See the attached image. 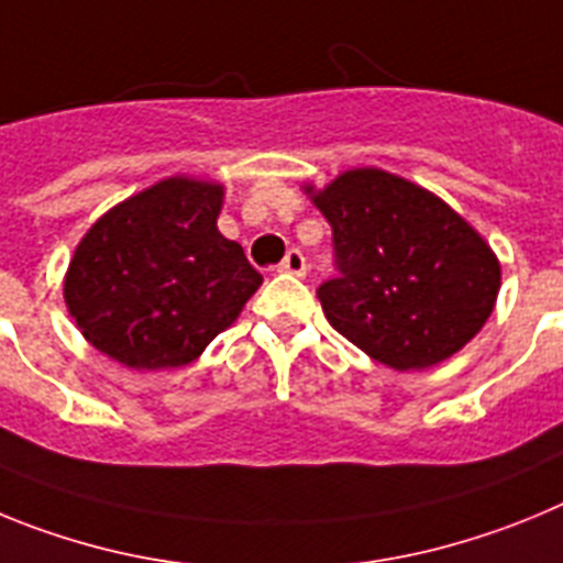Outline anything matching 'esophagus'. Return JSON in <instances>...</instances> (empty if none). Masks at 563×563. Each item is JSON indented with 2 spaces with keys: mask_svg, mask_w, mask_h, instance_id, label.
I'll use <instances>...</instances> for the list:
<instances>
[{
  "mask_svg": "<svg viewBox=\"0 0 563 563\" xmlns=\"http://www.w3.org/2000/svg\"><path fill=\"white\" fill-rule=\"evenodd\" d=\"M278 273H290V276H305L307 273V258L301 251H290L285 256V262L278 265Z\"/></svg>",
  "mask_w": 563,
  "mask_h": 563,
  "instance_id": "34e87169",
  "label": "esophagus"
}]
</instances>
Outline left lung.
<instances>
[{
  "instance_id": "left-lung-1",
  "label": "left lung",
  "mask_w": 563,
  "mask_h": 563,
  "mask_svg": "<svg viewBox=\"0 0 563 563\" xmlns=\"http://www.w3.org/2000/svg\"><path fill=\"white\" fill-rule=\"evenodd\" d=\"M305 194L332 225L338 271L318 287L346 341L395 372L449 361L485 327L501 287L494 247L417 183L361 166Z\"/></svg>"
}]
</instances>
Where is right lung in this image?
Returning <instances> with one entry per match:
<instances>
[{
	"label": "right lung",
	"mask_w": 563,
	"mask_h": 563,
	"mask_svg": "<svg viewBox=\"0 0 563 563\" xmlns=\"http://www.w3.org/2000/svg\"><path fill=\"white\" fill-rule=\"evenodd\" d=\"M225 186L174 174L92 222L64 273V305L98 352L177 369L233 324L262 276L220 233Z\"/></svg>",
	"instance_id": "add662e5"
}]
</instances>
